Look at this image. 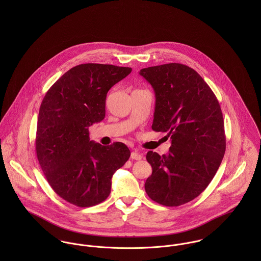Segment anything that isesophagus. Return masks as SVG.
Listing matches in <instances>:
<instances>
[{
  "label": "esophagus",
  "mask_w": 261,
  "mask_h": 261,
  "mask_svg": "<svg viewBox=\"0 0 261 261\" xmlns=\"http://www.w3.org/2000/svg\"><path fill=\"white\" fill-rule=\"evenodd\" d=\"M130 158H132L133 160L140 161V160H142L143 154H142V153H140L138 150H134V151H132V153H130Z\"/></svg>",
  "instance_id": "34e87169"
}]
</instances>
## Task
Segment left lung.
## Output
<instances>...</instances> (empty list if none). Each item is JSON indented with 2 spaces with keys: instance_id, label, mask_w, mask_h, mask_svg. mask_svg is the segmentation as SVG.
<instances>
[{
  "instance_id": "8db88e82",
  "label": "left lung",
  "mask_w": 261,
  "mask_h": 261,
  "mask_svg": "<svg viewBox=\"0 0 261 261\" xmlns=\"http://www.w3.org/2000/svg\"><path fill=\"white\" fill-rule=\"evenodd\" d=\"M154 90L151 128L171 137L168 154L149 150V198L175 207L198 197L214 178L226 149L223 114L209 85L194 69L169 63L140 71Z\"/></svg>"
}]
</instances>
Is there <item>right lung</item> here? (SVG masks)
I'll return each mask as SVG.
<instances>
[{
    "instance_id": "right-lung-1",
    "label": "right lung",
    "mask_w": 261,
    "mask_h": 261,
    "mask_svg": "<svg viewBox=\"0 0 261 261\" xmlns=\"http://www.w3.org/2000/svg\"><path fill=\"white\" fill-rule=\"evenodd\" d=\"M130 72L129 67L80 64L62 75L42 100L38 161L54 192L77 207L103 202L112 175L129 159L122 143L101 146L90 141L88 127L105 118L109 90Z\"/></svg>"
}]
</instances>
